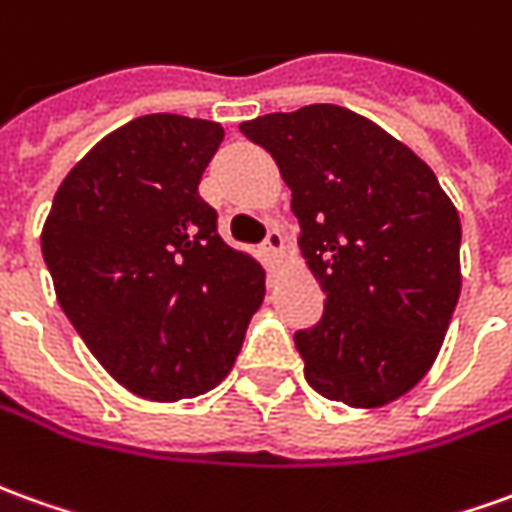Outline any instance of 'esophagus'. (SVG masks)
<instances>
[{
	"label": "esophagus",
	"mask_w": 512,
	"mask_h": 512,
	"mask_svg": "<svg viewBox=\"0 0 512 512\" xmlns=\"http://www.w3.org/2000/svg\"><path fill=\"white\" fill-rule=\"evenodd\" d=\"M263 249H266L271 257H282V252H285V238H282V232L268 230L266 241H263Z\"/></svg>",
	"instance_id": "34e87169"
}]
</instances>
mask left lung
<instances>
[{
	"label": "left lung",
	"mask_w": 512,
	"mask_h": 512,
	"mask_svg": "<svg viewBox=\"0 0 512 512\" xmlns=\"http://www.w3.org/2000/svg\"><path fill=\"white\" fill-rule=\"evenodd\" d=\"M277 160L299 249L327 293L293 335L310 388L349 407L405 396L435 363L460 296V216L421 157L338 105L244 121Z\"/></svg>",
	"instance_id": "1"
}]
</instances>
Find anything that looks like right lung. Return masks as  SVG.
<instances>
[{"label": "right lung", "mask_w": 512, "mask_h": 512, "mask_svg": "<svg viewBox=\"0 0 512 512\" xmlns=\"http://www.w3.org/2000/svg\"><path fill=\"white\" fill-rule=\"evenodd\" d=\"M221 141L216 121H127L66 174L41 232L63 313L141 399L216 388L266 293L263 266L221 241L219 216L199 196Z\"/></svg>", "instance_id": "1"}]
</instances>
